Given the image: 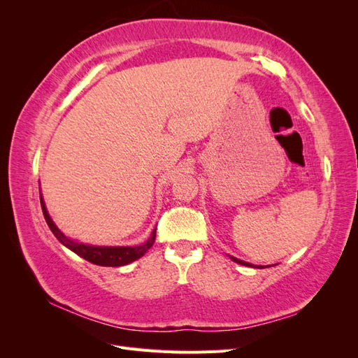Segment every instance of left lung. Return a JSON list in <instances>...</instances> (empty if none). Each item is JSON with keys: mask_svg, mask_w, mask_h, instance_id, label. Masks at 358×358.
Returning <instances> with one entry per match:
<instances>
[{"mask_svg": "<svg viewBox=\"0 0 358 358\" xmlns=\"http://www.w3.org/2000/svg\"><path fill=\"white\" fill-rule=\"evenodd\" d=\"M234 263H237V264H242V266H249V267H257V266H254V264H249V263H246V262H242V259H239V258H236V257H230ZM258 268H263V266H258Z\"/></svg>", "mask_w": 358, "mask_h": 358, "instance_id": "8db88e82", "label": "left lung"}]
</instances>
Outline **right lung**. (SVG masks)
Returning <instances> with one entry per match:
<instances>
[{
	"instance_id": "right-lung-1",
	"label": "right lung",
	"mask_w": 358,
	"mask_h": 358,
	"mask_svg": "<svg viewBox=\"0 0 358 358\" xmlns=\"http://www.w3.org/2000/svg\"><path fill=\"white\" fill-rule=\"evenodd\" d=\"M40 203H41L43 215H45V220L49 225V229L52 230V233L55 234L57 239L64 246L71 249L74 254H78L79 257L85 258L86 262H90L92 264L106 266V267H119V266L129 264V263L136 262V259H138L140 257H143L148 249L155 242L157 229L152 231V234H150V237L145 243L138 245V246H94V245H85L80 242H74V241L69 239L67 236H64L59 231L58 227L53 224L52 218L48 213L45 201H43L41 192H40Z\"/></svg>"
}]
</instances>
